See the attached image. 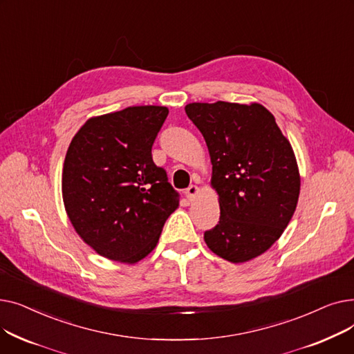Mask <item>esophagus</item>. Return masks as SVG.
<instances>
[{
  "label": "esophagus",
  "instance_id": "esophagus-1",
  "mask_svg": "<svg viewBox=\"0 0 354 354\" xmlns=\"http://www.w3.org/2000/svg\"><path fill=\"white\" fill-rule=\"evenodd\" d=\"M198 192H199V188L196 187V185H191V187L185 191V195H187V198L191 201L198 195Z\"/></svg>",
  "mask_w": 354,
  "mask_h": 354
}]
</instances>
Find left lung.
I'll list each match as a JSON object with an SVG mask.
<instances>
[{"label":"left lung","instance_id":"1","mask_svg":"<svg viewBox=\"0 0 354 354\" xmlns=\"http://www.w3.org/2000/svg\"><path fill=\"white\" fill-rule=\"evenodd\" d=\"M185 111L207 142L219 196V222L203 239L230 263L250 261L281 236L294 215L300 172L292 147L259 103H189Z\"/></svg>","mask_w":354,"mask_h":354}]
</instances>
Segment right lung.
Here are the masks:
<instances>
[{
    "instance_id": "1",
    "label": "right lung",
    "mask_w": 354,
    "mask_h": 354,
    "mask_svg": "<svg viewBox=\"0 0 354 354\" xmlns=\"http://www.w3.org/2000/svg\"><path fill=\"white\" fill-rule=\"evenodd\" d=\"M167 113L165 106H132L90 118L67 149L62 192L68 219L87 245L113 261H140L179 207L152 159Z\"/></svg>"
}]
</instances>
